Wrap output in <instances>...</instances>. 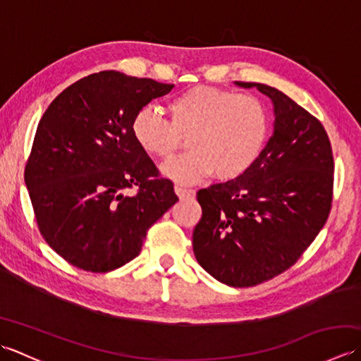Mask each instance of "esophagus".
<instances>
[{
    "instance_id": "34e87169",
    "label": "esophagus",
    "mask_w": 361,
    "mask_h": 361,
    "mask_svg": "<svg viewBox=\"0 0 361 361\" xmlns=\"http://www.w3.org/2000/svg\"><path fill=\"white\" fill-rule=\"evenodd\" d=\"M175 194L178 195L180 198H185V197H189V195H194L192 190H189L186 188H181V186H175Z\"/></svg>"
}]
</instances>
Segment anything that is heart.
<instances>
[{
    "label": "heart",
    "instance_id": "obj_1",
    "mask_svg": "<svg viewBox=\"0 0 361 361\" xmlns=\"http://www.w3.org/2000/svg\"><path fill=\"white\" fill-rule=\"evenodd\" d=\"M171 121L147 105L135 114L132 135L141 150L169 158L188 137L190 152L166 161L164 176L190 185L214 172L228 181L243 175L264 152L270 132L265 105L251 94L194 87L169 104Z\"/></svg>",
    "mask_w": 361,
    "mask_h": 361
}]
</instances>
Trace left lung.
Wrapping results in <instances>:
<instances>
[{
  "label": "left lung",
  "instance_id": "left-lung-1",
  "mask_svg": "<svg viewBox=\"0 0 361 361\" xmlns=\"http://www.w3.org/2000/svg\"><path fill=\"white\" fill-rule=\"evenodd\" d=\"M235 85L271 99L274 132L243 175L198 190L203 214L192 247L212 278L252 287L288 270L324 226L334 157L323 124L287 94L264 83Z\"/></svg>",
  "mask_w": 361,
  "mask_h": 361
}]
</instances>
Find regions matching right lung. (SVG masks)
<instances>
[{
  "label": "right lung",
  "mask_w": 361,
  "mask_h": 361,
  "mask_svg": "<svg viewBox=\"0 0 361 361\" xmlns=\"http://www.w3.org/2000/svg\"><path fill=\"white\" fill-rule=\"evenodd\" d=\"M172 88L101 71L63 90L44 111L25 181L38 229L68 264L91 273L126 265L178 200L132 135L135 114ZM133 187V196L125 194Z\"/></svg>",
  "instance_id": "add662e5"
}]
</instances>
